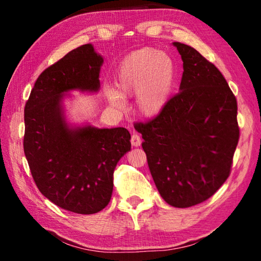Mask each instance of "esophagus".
<instances>
[{"instance_id":"obj_1","label":"esophagus","mask_w":261,"mask_h":261,"mask_svg":"<svg viewBox=\"0 0 261 261\" xmlns=\"http://www.w3.org/2000/svg\"><path fill=\"white\" fill-rule=\"evenodd\" d=\"M131 145L134 147H138L141 145V137L137 134H134L131 137Z\"/></svg>"}]
</instances>
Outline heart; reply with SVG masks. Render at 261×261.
I'll return each instance as SVG.
<instances>
[{
    "label": "heart",
    "instance_id": "heart-1",
    "mask_svg": "<svg viewBox=\"0 0 261 261\" xmlns=\"http://www.w3.org/2000/svg\"><path fill=\"white\" fill-rule=\"evenodd\" d=\"M174 61L155 48H141L127 55L117 70L116 85L106 87V99L112 107L123 110L124 95L136 94V110L141 117H156L166 108L175 85Z\"/></svg>",
    "mask_w": 261,
    "mask_h": 261
}]
</instances>
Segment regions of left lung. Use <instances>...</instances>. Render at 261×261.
Returning <instances> with one entry per match:
<instances>
[{"mask_svg": "<svg viewBox=\"0 0 261 261\" xmlns=\"http://www.w3.org/2000/svg\"><path fill=\"white\" fill-rule=\"evenodd\" d=\"M183 61L179 93L143 136L149 171L167 204L187 208L208 199L230 174L240 138L237 101L219 69L194 48L173 42Z\"/></svg>", "mask_w": 261, "mask_h": 261, "instance_id": "1", "label": "left lung"}]
</instances>
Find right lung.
<instances>
[{
  "mask_svg": "<svg viewBox=\"0 0 261 261\" xmlns=\"http://www.w3.org/2000/svg\"><path fill=\"white\" fill-rule=\"evenodd\" d=\"M103 57L83 45L47 68L25 106L24 152L38 189L55 205L94 214L108 205L113 174L131 149L125 127L69 122L64 100L73 91L98 93Z\"/></svg>",
  "mask_w": 261,
  "mask_h": 261,
  "instance_id": "right-lung-1",
  "label": "right lung"
}]
</instances>
